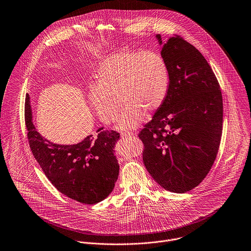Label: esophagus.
Wrapping results in <instances>:
<instances>
[{
  "instance_id": "34e87169",
  "label": "esophagus",
  "mask_w": 251,
  "mask_h": 251,
  "mask_svg": "<svg viewBox=\"0 0 251 251\" xmlns=\"http://www.w3.org/2000/svg\"><path fill=\"white\" fill-rule=\"evenodd\" d=\"M134 136L133 132H121V137L126 138V137H132Z\"/></svg>"
}]
</instances>
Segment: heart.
Listing matches in <instances>:
<instances>
[{
  "mask_svg": "<svg viewBox=\"0 0 251 251\" xmlns=\"http://www.w3.org/2000/svg\"><path fill=\"white\" fill-rule=\"evenodd\" d=\"M96 86L89 92L90 103L99 118L110 124L125 108L118 128H136L145 114L151 115L164 103L170 85L168 65L152 50H120L106 56L96 69ZM121 101L119 102V100Z\"/></svg>",
  "mask_w": 251,
  "mask_h": 251,
  "instance_id": "1",
  "label": "heart"
}]
</instances>
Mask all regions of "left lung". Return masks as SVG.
Masks as SVG:
<instances>
[{"label": "left lung", "instance_id": "8db88e82", "mask_svg": "<svg viewBox=\"0 0 251 251\" xmlns=\"http://www.w3.org/2000/svg\"><path fill=\"white\" fill-rule=\"evenodd\" d=\"M156 37L161 44L160 35ZM161 55L169 69L168 95L138 136L151 176L165 190L183 194L203 181L216 159L222 93L205 57L180 35L163 45Z\"/></svg>", "mask_w": 251, "mask_h": 251}]
</instances>
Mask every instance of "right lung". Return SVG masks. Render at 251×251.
<instances>
[{
    "mask_svg": "<svg viewBox=\"0 0 251 251\" xmlns=\"http://www.w3.org/2000/svg\"><path fill=\"white\" fill-rule=\"evenodd\" d=\"M25 125L30 150L49 181L62 195L84 204H95L112 192L119 175L114 145L119 133L98 130L77 145L52 144L32 123L29 95L25 98Z\"/></svg>",
    "mask_w": 251,
    "mask_h": 251,
    "instance_id": "add662e5",
    "label": "right lung"
}]
</instances>
